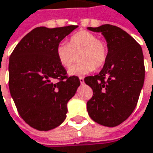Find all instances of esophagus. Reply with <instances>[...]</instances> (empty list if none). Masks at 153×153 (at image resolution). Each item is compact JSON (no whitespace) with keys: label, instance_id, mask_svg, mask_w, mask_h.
Segmentation results:
<instances>
[{"label":"esophagus","instance_id":"obj_1","mask_svg":"<svg viewBox=\"0 0 153 153\" xmlns=\"http://www.w3.org/2000/svg\"><path fill=\"white\" fill-rule=\"evenodd\" d=\"M79 81H80V83H81V84H83V83H84V78L79 77Z\"/></svg>","mask_w":153,"mask_h":153}]
</instances>
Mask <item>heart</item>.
Wrapping results in <instances>:
<instances>
[{"label":"heart","mask_w":153,"mask_h":153,"mask_svg":"<svg viewBox=\"0 0 153 153\" xmlns=\"http://www.w3.org/2000/svg\"><path fill=\"white\" fill-rule=\"evenodd\" d=\"M80 61L72 66L68 74L72 76H83L94 71V67L102 66L108 59V46L94 33L81 30L72 36L67 43H60L56 48L59 62L65 68H69L79 54Z\"/></svg>","instance_id":"b5f03b06"}]
</instances>
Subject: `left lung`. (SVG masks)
Masks as SVG:
<instances>
[{
    "label": "left lung",
    "instance_id": "left-lung-1",
    "mask_svg": "<svg viewBox=\"0 0 153 153\" xmlns=\"http://www.w3.org/2000/svg\"><path fill=\"white\" fill-rule=\"evenodd\" d=\"M88 29L103 35L108 51L99 74L84 79L94 93L87 102L88 112L95 123L115 127L131 115L144 86L142 48L131 36L117 26L104 24Z\"/></svg>",
    "mask_w": 153,
    "mask_h": 153
}]
</instances>
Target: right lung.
<instances>
[{"instance_id":"add662e5","label":"right lung","mask_w":153,"mask_h":153,"mask_svg":"<svg viewBox=\"0 0 153 153\" xmlns=\"http://www.w3.org/2000/svg\"><path fill=\"white\" fill-rule=\"evenodd\" d=\"M77 27L35 28L22 37L10 55L11 97L21 117L38 131H50L62 123L67 102L80 85L77 76H66L56 55L57 46Z\"/></svg>"}]
</instances>
